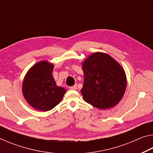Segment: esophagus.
<instances>
[{
  "label": "esophagus",
  "mask_w": 153,
  "mask_h": 153,
  "mask_svg": "<svg viewBox=\"0 0 153 153\" xmlns=\"http://www.w3.org/2000/svg\"><path fill=\"white\" fill-rule=\"evenodd\" d=\"M70 88L71 90H76L77 89V85L76 84V85H74V86H71L70 88Z\"/></svg>",
  "instance_id": "1"
}]
</instances>
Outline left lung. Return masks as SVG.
I'll return each instance as SVG.
<instances>
[{"instance_id": "8db88e82", "label": "left lung", "mask_w": 153, "mask_h": 153, "mask_svg": "<svg viewBox=\"0 0 153 153\" xmlns=\"http://www.w3.org/2000/svg\"><path fill=\"white\" fill-rule=\"evenodd\" d=\"M84 80L81 92L85 101L100 109L111 108L125 93V71L115 59L104 53H95L82 63Z\"/></svg>"}]
</instances>
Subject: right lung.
I'll use <instances>...</instances> for the list:
<instances>
[{
	"mask_svg": "<svg viewBox=\"0 0 153 153\" xmlns=\"http://www.w3.org/2000/svg\"><path fill=\"white\" fill-rule=\"evenodd\" d=\"M54 65L42 61L33 65L25 75L22 85L23 95L36 109L47 111L56 107L66 90L56 86L53 76Z\"/></svg>",
	"mask_w": 153,
	"mask_h": 153,
	"instance_id": "right-lung-1",
	"label": "right lung"
}]
</instances>
